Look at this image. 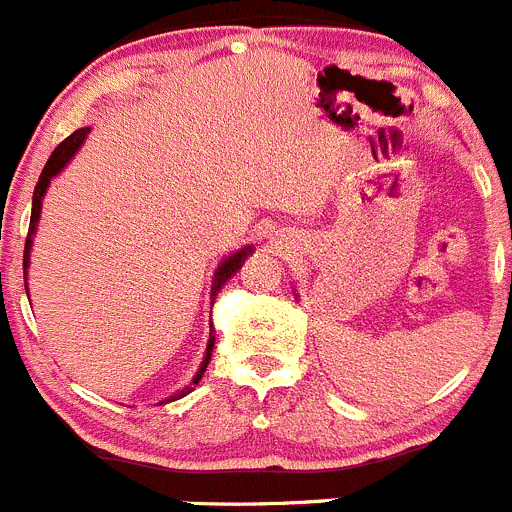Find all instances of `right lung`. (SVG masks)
Wrapping results in <instances>:
<instances>
[{"label": "right lung", "mask_w": 512, "mask_h": 512, "mask_svg": "<svg viewBox=\"0 0 512 512\" xmlns=\"http://www.w3.org/2000/svg\"><path fill=\"white\" fill-rule=\"evenodd\" d=\"M87 133H90V128H80V130H75V133H72L70 138H65V140H62V143L57 145V148H55V153L50 155V160H47L45 170H42L40 180H37V186H34V196H32V218H29V233H27V243H24V271H27V266H29V251H32V236H34V231H37V223H40L42 198H45V193H47V186H50V180L55 178V175L60 173V170L65 168L67 163H70V160H72V155H75L77 150H80V145L85 143ZM248 253H251V246L241 248V251L231 253V256H228V259H223V264L218 266V269H216V274H213L211 299H216V294H218V291H221V286L226 284V281L231 279V276L236 274L238 269H241V264H243V261H246V256H248ZM24 289H27V276H24ZM211 332H213V329H211ZM213 342H216V337H213V334H211V339H208L206 357H203V364H201V369H198V372H196V377H193V382L188 384V387H183V389H180L178 394H173V397H168V399H165V402H173V399L186 397L188 392H193V387H196V384L201 382L203 372H206L208 362H211ZM165 402H160V405H165Z\"/></svg>", "instance_id": "1"}]
</instances>
